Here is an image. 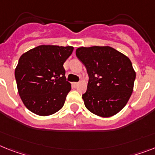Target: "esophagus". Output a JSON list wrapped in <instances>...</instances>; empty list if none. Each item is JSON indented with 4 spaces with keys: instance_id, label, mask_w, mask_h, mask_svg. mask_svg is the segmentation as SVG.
I'll return each mask as SVG.
<instances>
[{
    "instance_id": "esophagus-1",
    "label": "esophagus",
    "mask_w": 155,
    "mask_h": 155,
    "mask_svg": "<svg viewBox=\"0 0 155 155\" xmlns=\"http://www.w3.org/2000/svg\"><path fill=\"white\" fill-rule=\"evenodd\" d=\"M73 84V85L75 86V87H76V86H77L78 84H79V83H78V82H75V83H73V84Z\"/></svg>"
}]
</instances>
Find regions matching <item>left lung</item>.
<instances>
[{
  "mask_svg": "<svg viewBox=\"0 0 155 155\" xmlns=\"http://www.w3.org/2000/svg\"><path fill=\"white\" fill-rule=\"evenodd\" d=\"M75 55L89 76L82 96L86 108L103 117L117 114L132 95L136 80L129 58L110 46L78 48Z\"/></svg>",
  "mask_w": 155,
  "mask_h": 155,
  "instance_id": "obj_1",
  "label": "left lung"
}]
</instances>
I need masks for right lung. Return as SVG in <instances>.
<instances>
[{"mask_svg":"<svg viewBox=\"0 0 155 155\" xmlns=\"http://www.w3.org/2000/svg\"><path fill=\"white\" fill-rule=\"evenodd\" d=\"M72 51V46L43 45L20 57L15 77L19 96L30 111L49 116L63 107L71 91L63 64Z\"/></svg>","mask_w":155,"mask_h":155,"instance_id":"obj_1","label":"right lung"}]
</instances>
